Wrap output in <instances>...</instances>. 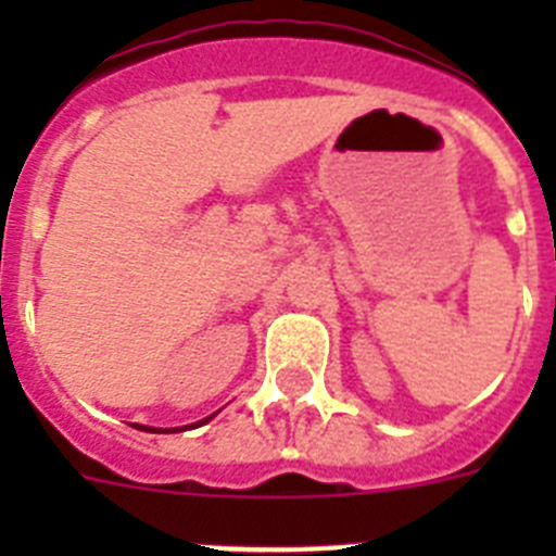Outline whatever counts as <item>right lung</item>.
Wrapping results in <instances>:
<instances>
[{"instance_id":"obj_1","label":"right lung","mask_w":556,"mask_h":556,"mask_svg":"<svg viewBox=\"0 0 556 556\" xmlns=\"http://www.w3.org/2000/svg\"><path fill=\"white\" fill-rule=\"evenodd\" d=\"M211 417H217V412H214V415ZM211 417H205V420H200V424H191L194 426V429H198V426H203V424H208ZM136 426V429L139 431H152V434H161V431H164V434H169V431H184V429H191V426H184V429H155V426H139V424H132Z\"/></svg>"}]
</instances>
